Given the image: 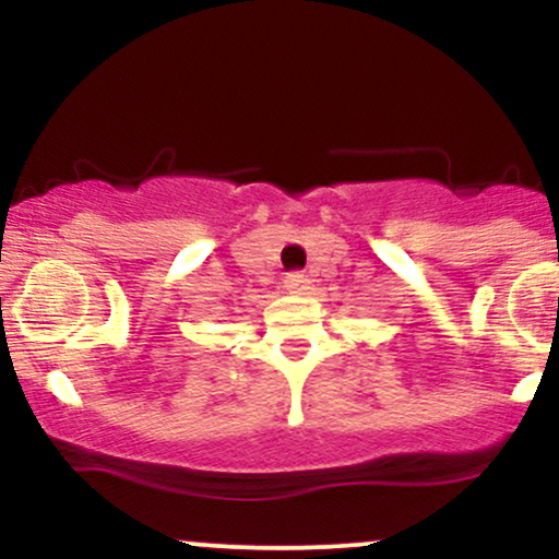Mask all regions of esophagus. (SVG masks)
<instances>
[{"mask_svg":"<svg viewBox=\"0 0 559 559\" xmlns=\"http://www.w3.org/2000/svg\"><path fill=\"white\" fill-rule=\"evenodd\" d=\"M310 280L305 277V274H287L285 277V289L289 295H302L305 289H308Z\"/></svg>","mask_w":559,"mask_h":559,"instance_id":"1","label":"esophagus"}]
</instances>
